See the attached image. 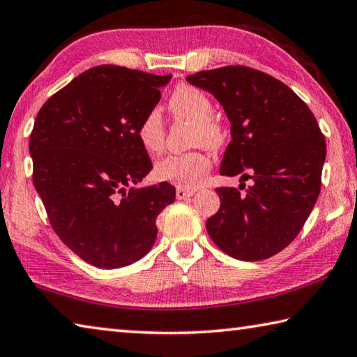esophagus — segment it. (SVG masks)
<instances>
[{
  "instance_id": "34e87169",
  "label": "esophagus",
  "mask_w": 357,
  "mask_h": 357,
  "mask_svg": "<svg viewBox=\"0 0 357 357\" xmlns=\"http://www.w3.org/2000/svg\"><path fill=\"white\" fill-rule=\"evenodd\" d=\"M196 190H186V188H177V191H175V196H177V199H188L191 196H195Z\"/></svg>"
}]
</instances>
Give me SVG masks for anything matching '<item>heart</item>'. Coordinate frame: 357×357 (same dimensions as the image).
Segmentation results:
<instances>
[{"instance_id": "b5f03b06", "label": "heart", "mask_w": 357, "mask_h": 357, "mask_svg": "<svg viewBox=\"0 0 357 357\" xmlns=\"http://www.w3.org/2000/svg\"><path fill=\"white\" fill-rule=\"evenodd\" d=\"M171 109L178 117L196 122L195 142L215 147L221 142V130L210 121L213 106L210 100L195 87L180 86L171 97ZM137 141L147 152H158L165 142V128L158 111H149L136 130ZM210 169V158L201 152L167 155L155 165V175L158 180L172 182L182 188H195L202 182Z\"/></svg>"}]
</instances>
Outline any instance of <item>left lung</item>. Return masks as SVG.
<instances>
[{
    "mask_svg": "<svg viewBox=\"0 0 357 357\" xmlns=\"http://www.w3.org/2000/svg\"><path fill=\"white\" fill-rule=\"evenodd\" d=\"M186 81L210 92L230 122L220 174L252 180L245 192L216 190L221 207L207 232L234 259L271 257L296 238L320 195L326 142L317 119L289 86L254 68H213Z\"/></svg>",
    "mask_w": 357,
    "mask_h": 357,
    "instance_id": "8db88e82",
    "label": "left lung"
}]
</instances>
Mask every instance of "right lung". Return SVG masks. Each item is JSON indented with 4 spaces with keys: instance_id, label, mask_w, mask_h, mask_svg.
I'll list each match as a JSON object with an SVG mask.
<instances>
[{
    "instance_id": "1",
    "label": "right lung",
    "mask_w": 357,
    "mask_h": 357,
    "mask_svg": "<svg viewBox=\"0 0 357 357\" xmlns=\"http://www.w3.org/2000/svg\"><path fill=\"white\" fill-rule=\"evenodd\" d=\"M171 78L92 67L36 117L29 139L36 191L56 235L93 266L114 270L142 259L158 234L156 216L175 201L167 182L136 186L153 167L137 125Z\"/></svg>"
}]
</instances>
